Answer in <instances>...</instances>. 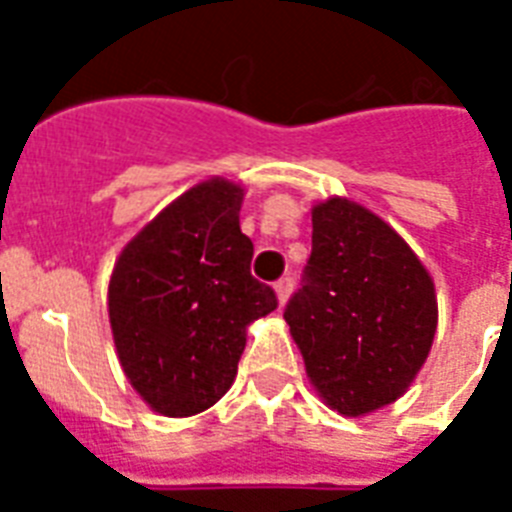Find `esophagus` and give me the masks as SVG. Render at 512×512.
Instances as JSON below:
<instances>
[{"label":"esophagus","mask_w":512,"mask_h":512,"mask_svg":"<svg viewBox=\"0 0 512 512\" xmlns=\"http://www.w3.org/2000/svg\"><path fill=\"white\" fill-rule=\"evenodd\" d=\"M273 289H276V300H279V305H284L289 300V292H292V279L284 276V279H279L273 284Z\"/></svg>","instance_id":"34e87169"}]
</instances>
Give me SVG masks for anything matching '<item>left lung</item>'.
<instances>
[{"mask_svg":"<svg viewBox=\"0 0 512 512\" xmlns=\"http://www.w3.org/2000/svg\"><path fill=\"white\" fill-rule=\"evenodd\" d=\"M303 289L284 319L321 401L364 417L404 396L430 353L436 287L412 247L380 215L332 196L313 204Z\"/></svg>","mask_w":512,"mask_h":512,"instance_id":"left-lung-1","label":"left lung"}]
</instances>
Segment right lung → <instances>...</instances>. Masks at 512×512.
<instances>
[{
  "label": "right lung",
  "instance_id": "right-lung-1",
  "mask_svg": "<svg viewBox=\"0 0 512 512\" xmlns=\"http://www.w3.org/2000/svg\"><path fill=\"white\" fill-rule=\"evenodd\" d=\"M244 188L201 180L159 212L116 257L108 321L119 364L164 417H191L231 388L247 327L276 311L249 273L252 241L239 228Z\"/></svg>",
  "mask_w": 512,
  "mask_h": 512
}]
</instances>
